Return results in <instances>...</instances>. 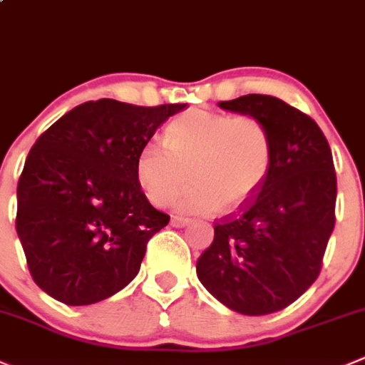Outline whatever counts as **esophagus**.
I'll use <instances>...</instances> for the list:
<instances>
[{
  "label": "esophagus",
  "instance_id": "obj_1",
  "mask_svg": "<svg viewBox=\"0 0 365 365\" xmlns=\"http://www.w3.org/2000/svg\"><path fill=\"white\" fill-rule=\"evenodd\" d=\"M189 222H190V219L182 217V215H173L171 217V225L175 226V228H183V226H187Z\"/></svg>",
  "mask_w": 365,
  "mask_h": 365
}]
</instances>
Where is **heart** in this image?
I'll list each match as a JSON object with an SVG mask.
<instances>
[{
    "instance_id": "heart-1",
    "label": "heart",
    "mask_w": 365,
    "mask_h": 365,
    "mask_svg": "<svg viewBox=\"0 0 365 365\" xmlns=\"http://www.w3.org/2000/svg\"><path fill=\"white\" fill-rule=\"evenodd\" d=\"M272 137L260 119L190 108L176 115L164 143H148L137 155L135 175L155 207H168L189 183L176 207L190 214L235 210L251 200L272 168Z\"/></svg>"
}]
</instances>
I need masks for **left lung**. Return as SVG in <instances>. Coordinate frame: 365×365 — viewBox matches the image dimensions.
<instances>
[{"instance_id": "obj_1", "label": "left lung", "mask_w": 365, "mask_h": 365, "mask_svg": "<svg viewBox=\"0 0 365 365\" xmlns=\"http://www.w3.org/2000/svg\"><path fill=\"white\" fill-rule=\"evenodd\" d=\"M219 107L260 119L274 157L262 189L214 222L197 278L228 309L265 316L294 303L319 277L335 226L334 158L317 123L278 98L247 94Z\"/></svg>"}]
</instances>
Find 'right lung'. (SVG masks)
<instances>
[{"label": "right lung", "mask_w": 365, "mask_h": 365, "mask_svg": "<svg viewBox=\"0 0 365 365\" xmlns=\"http://www.w3.org/2000/svg\"><path fill=\"white\" fill-rule=\"evenodd\" d=\"M185 107L87 101L35 140L17 183L16 228L46 294L93 305L137 277L148 240L169 222L137 182V155Z\"/></svg>", "instance_id": "right-lung-1"}]
</instances>
